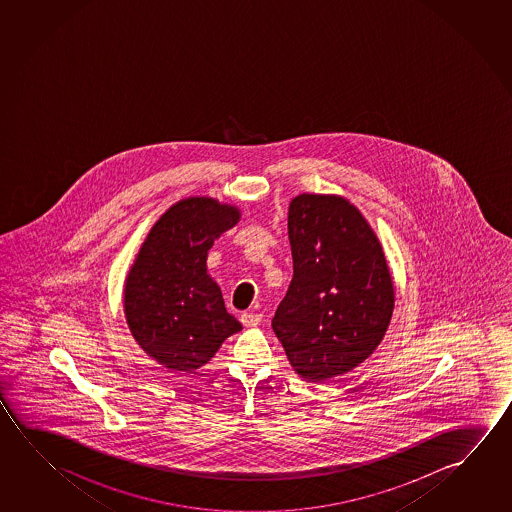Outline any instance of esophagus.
<instances>
[{
  "label": "esophagus",
  "instance_id": "1",
  "mask_svg": "<svg viewBox=\"0 0 512 512\" xmlns=\"http://www.w3.org/2000/svg\"><path fill=\"white\" fill-rule=\"evenodd\" d=\"M260 321H262V314H257V312H244L241 316V323L244 327H257L260 325Z\"/></svg>",
  "mask_w": 512,
  "mask_h": 512
}]
</instances>
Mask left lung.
I'll use <instances>...</instances> for the list:
<instances>
[{"label": "left lung", "mask_w": 512, "mask_h": 512, "mask_svg": "<svg viewBox=\"0 0 512 512\" xmlns=\"http://www.w3.org/2000/svg\"><path fill=\"white\" fill-rule=\"evenodd\" d=\"M287 228L293 280L271 327L294 371L321 382L377 350L393 316V278L373 228L343 196H296Z\"/></svg>", "instance_id": "left-lung-1"}]
</instances>
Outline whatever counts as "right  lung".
<instances>
[{"label":"right lung","mask_w":512,"mask_h":512,"mask_svg":"<svg viewBox=\"0 0 512 512\" xmlns=\"http://www.w3.org/2000/svg\"><path fill=\"white\" fill-rule=\"evenodd\" d=\"M241 212L209 196L171 205L151 227L125 282V316L137 344L173 371L193 373L243 325L207 273V253Z\"/></svg>","instance_id":"add662e5"}]
</instances>
